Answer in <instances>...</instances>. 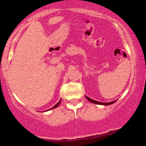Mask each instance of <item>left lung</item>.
I'll use <instances>...</instances> for the list:
<instances>
[{"instance_id":"1","label":"left lung","mask_w":146,"mask_h":146,"mask_svg":"<svg viewBox=\"0 0 146 146\" xmlns=\"http://www.w3.org/2000/svg\"><path fill=\"white\" fill-rule=\"evenodd\" d=\"M86 98L87 100H88V101H90L91 103H93V104H100V105H104V106H108V105H110V104H113L115 103V102H116V100H115V101H113V102H107V103H103V102H98V101H95V100H92V99H90L89 98H88V97L86 96Z\"/></svg>"}]
</instances>
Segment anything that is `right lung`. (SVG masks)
<instances>
[{
  "label": "right lung",
  "mask_w": 146,
  "mask_h": 146,
  "mask_svg": "<svg viewBox=\"0 0 146 146\" xmlns=\"http://www.w3.org/2000/svg\"><path fill=\"white\" fill-rule=\"evenodd\" d=\"M60 102H61V100H60V101H59V102H58V103H57L54 106H53V107H52V108H50V109H48V110H45V112H46V111H48V110H51V109H53V108H57V107H58V106H59V104H60Z\"/></svg>",
  "instance_id": "add662e5"
}]
</instances>
